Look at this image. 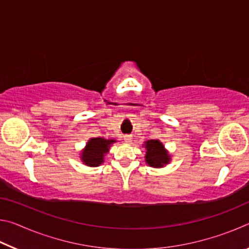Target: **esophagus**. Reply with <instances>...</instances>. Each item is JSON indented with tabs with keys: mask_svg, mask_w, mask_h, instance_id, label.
I'll list each match as a JSON object with an SVG mask.
<instances>
[{
	"mask_svg": "<svg viewBox=\"0 0 249 249\" xmlns=\"http://www.w3.org/2000/svg\"><path fill=\"white\" fill-rule=\"evenodd\" d=\"M124 141L126 142H130L133 141V137L130 136V135H125L124 136Z\"/></svg>",
	"mask_w": 249,
	"mask_h": 249,
	"instance_id": "esophagus-1",
	"label": "esophagus"
}]
</instances>
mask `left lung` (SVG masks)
<instances>
[{"instance_id": "obj_1", "label": "left lung", "mask_w": 249, "mask_h": 249, "mask_svg": "<svg viewBox=\"0 0 249 249\" xmlns=\"http://www.w3.org/2000/svg\"><path fill=\"white\" fill-rule=\"evenodd\" d=\"M145 160L150 167L161 168L170 161V156L165 146L158 140H150L145 142Z\"/></svg>"}]
</instances>
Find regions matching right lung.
Wrapping results in <instances>:
<instances>
[{
	"label": "right lung",
	"mask_w": 249,
	"mask_h": 249,
	"mask_svg": "<svg viewBox=\"0 0 249 249\" xmlns=\"http://www.w3.org/2000/svg\"><path fill=\"white\" fill-rule=\"evenodd\" d=\"M114 140H105V138L95 137L87 142L86 147L81 153V160L84 165L89 167H98L104 161L105 154L108 153V149Z\"/></svg>",
	"instance_id": "right-lung-1"
}]
</instances>
